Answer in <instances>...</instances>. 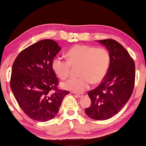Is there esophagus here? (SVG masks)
Instances as JSON below:
<instances>
[{
    "instance_id": "esophagus-1",
    "label": "esophagus",
    "mask_w": 146,
    "mask_h": 146,
    "mask_svg": "<svg viewBox=\"0 0 146 146\" xmlns=\"http://www.w3.org/2000/svg\"><path fill=\"white\" fill-rule=\"evenodd\" d=\"M76 96H77L78 98H82V97H83V96H86V93H82V94H76Z\"/></svg>"
}]
</instances>
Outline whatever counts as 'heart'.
<instances>
[{
    "label": "heart",
    "mask_w": 146,
    "mask_h": 146,
    "mask_svg": "<svg viewBox=\"0 0 146 146\" xmlns=\"http://www.w3.org/2000/svg\"><path fill=\"white\" fill-rule=\"evenodd\" d=\"M68 60L56 57L52 69L58 77L65 79L70 76L72 67L79 66L78 78H71L62 83L63 89L73 92H83L91 83L99 84L107 75L110 65V55L104 47L96 48L86 45H76L67 52Z\"/></svg>",
    "instance_id": "b5f03b06"
}]
</instances>
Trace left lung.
<instances>
[{"mask_svg":"<svg viewBox=\"0 0 146 146\" xmlns=\"http://www.w3.org/2000/svg\"><path fill=\"white\" fill-rule=\"evenodd\" d=\"M110 55L107 75L96 89L88 92L91 105L86 114L95 120H106L118 114L132 94L135 81V62L127 50L112 39L97 40Z\"/></svg>","mask_w":146,"mask_h":146,"instance_id":"left-lung-1","label":"left lung"}]
</instances>
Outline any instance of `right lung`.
Here are the masks:
<instances>
[{
    "label": "right lung",
    "mask_w": 146,
    "mask_h": 146,
    "mask_svg": "<svg viewBox=\"0 0 146 146\" xmlns=\"http://www.w3.org/2000/svg\"><path fill=\"white\" fill-rule=\"evenodd\" d=\"M60 50L54 40L44 39L23 50L13 63L11 91L23 111L37 121L54 118L69 94L57 89L58 78L52 69V61Z\"/></svg>",
    "instance_id": "add662e5"
}]
</instances>
